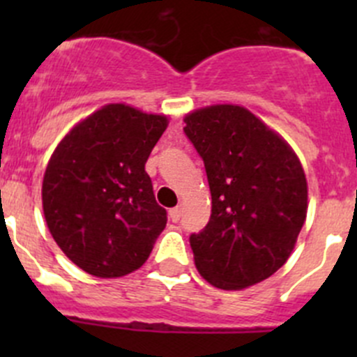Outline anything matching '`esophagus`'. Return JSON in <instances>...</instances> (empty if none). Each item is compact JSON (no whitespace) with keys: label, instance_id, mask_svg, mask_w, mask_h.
I'll use <instances>...</instances> for the list:
<instances>
[{"label":"esophagus","instance_id":"obj_1","mask_svg":"<svg viewBox=\"0 0 357 357\" xmlns=\"http://www.w3.org/2000/svg\"><path fill=\"white\" fill-rule=\"evenodd\" d=\"M181 205H178V207H174V208H171V211H169V218H171V221L172 222H178L179 219H181Z\"/></svg>","mask_w":357,"mask_h":357}]
</instances>
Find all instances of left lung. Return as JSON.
Instances as JSON below:
<instances>
[{
    "instance_id": "left-lung-1",
    "label": "left lung",
    "mask_w": 357,
    "mask_h": 357,
    "mask_svg": "<svg viewBox=\"0 0 357 357\" xmlns=\"http://www.w3.org/2000/svg\"><path fill=\"white\" fill-rule=\"evenodd\" d=\"M185 122L212 195L207 226L190 236L197 269L222 290L255 285L294 250L307 214L304 169L289 143L243 107H205Z\"/></svg>"
}]
</instances>
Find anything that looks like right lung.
I'll list each match as a JSON object with an SVG mask.
<instances>
[{
    "label": "right lung",
    "mask_w": 357,
    "mask_h": 357,
    "mask_svg": "<svg viewBox=\"0 0 357 357\" xmlns=\"http://www.w3.org/2000/svg\"><path fill=\"white\" fill-rule=\"evenodd\" d=\"M165 115L110 103L59 143L43 179V211L56 245L82 271L119 278L145 264L167 212L145 164Z\"/></svg>",
    "instance_id": "obj_1"
}]
</instances>
